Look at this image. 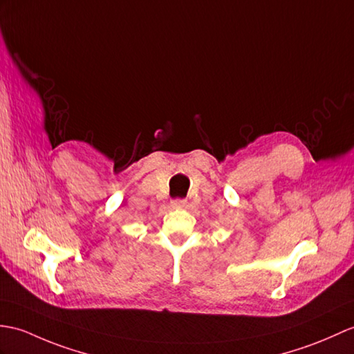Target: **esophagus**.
<instances>
[{"label": "esophagus", "mask_w": 354, "mask_h": 354, "mask_svg": "<svg viewBox=\"0 0 354 354\" xmlns=\"http://www.w3.org/2000/svg\"><path fill=\"white\" fill-rule=\"evenodd\" d=\"M185 201L184 199H176V201H171V208H175V209H180V208H184L185 207Z\"/></svg>", "instance_id": "34e87169"}]
</instances>
